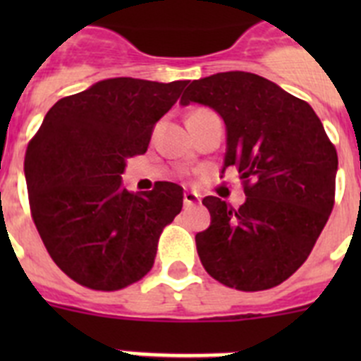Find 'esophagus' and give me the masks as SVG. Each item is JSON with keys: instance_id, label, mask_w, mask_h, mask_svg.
Returning <instances> with one entry per match:
<instances>
[{"instance_id": "34e87169", "label": "esophagus", "mask_w": 361, "mask_h": 361, "mask_svg": "<svg viewBox=\"0 0 361 361\" xmlns=\"http://www.w3.org/2000/svg\"><path fill=\"white\" fill-rule=\"evenodd\" d=\"M200 197L197 195L195 191H186L184 193V206H193V204H199Z\"/></svg>"}]
</instances>
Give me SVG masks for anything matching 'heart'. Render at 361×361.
Returning <instances> with one entry per match:
<instances>
[{
	"instance_id": "1",
	"label": "heart",
	"mask_w": 361,
	"mask_h": 361,
	"mask_svg": "<svg viewBox=\"0 0 361 361\" xmlns=\"http://www.w3.org/2000/svg\"><path fill=\"white\" fill-rule=\"evenodd\" d=\"M204 111H209V110H195L191 116H197V114H204Z\"/></svg>"
}]
</instances>
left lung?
Listing matches in <instances>:
<instances>
[{"label": "left lung", "mask_w": 361, "mask_h": 361, "mask_svg": "<svg viewBox=\"0 0 361 361\" xmlns=\"http://www.w3.org/2000/svg\"><path fill=\"white\" fill-rule=\"evenodd\" d=\"M219 111L226 168L242 178L240 208L206 197L212 224L195 235L204 269L238 291H264L307 260L334 206L338 155L305 101L250 72L190 82L180 104Z\"/></svg>", "instance_id": "1"}]
</instances>
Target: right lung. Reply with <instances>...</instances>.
<instances>
[{"instance_id": "obj_1", "label": "right lung", "mask_w": 361, "mask_h": 361, "mask_svg": "<svg viewBox=\"0 0 361 361\" xmlns=\"http://www.w3.org/2000/svg\"><path fill=\"white\" fill-rule=\"evenodd\" d=\"M188 81L116 78L59 99L25 153L30 215L56 266L95 291H119L152 269L183 188L132 193L126 161L146 153L153 126Z\"/></svg>"}]
</instances>
